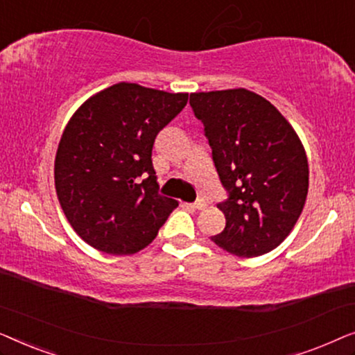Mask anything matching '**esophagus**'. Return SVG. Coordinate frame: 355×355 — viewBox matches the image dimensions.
Returning a JSON list of instances; mask_svg holds the SVG:
<instances>
[{
	"label": "esophagus",
	"mask_w": 355,
	"mask_h": 355,
	"mask_svg": "<svg viewBox=\"0 0 355 355\" xmlns=\"http://www.w3.org/2000/svg\"><path fill=\"white\" fill-rule=\"evenodd\" d=\"M205 207H207V202L202 200V198H200V200L192 203V208H196V210H203Z\"/></svg>",
	"instance_id": "obj_1"
}]
</instances>
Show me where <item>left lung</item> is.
<instances>
[{"label":"left lung","instance_id":"1","mask_svg":"<svg viewBox=\"0 0 355 355\" xmlns=\"http://www.w3.org/2000/svg\"><path fill=\"white\" fill-rule=\"evenodd\" d=\"M227 198L218 203L226 227L211 241L232 255L268 254L304 210L309 163L283 114L245 89L191 94Z\"/></svg>","mask_w":355,"mask_h":355}]
</instances>
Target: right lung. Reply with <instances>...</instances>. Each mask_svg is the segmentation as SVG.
Instances as JSON below:
<instances>
[{"label":"right lung","instance_id":"1","mask_svg":"<svg viewBox=\"0 0 355 355\" xmlns=\"http://www.w3.org/2000/svg\"><path fill=\"white\" fill-rule=\"evenodd\" d=\"M187 94L111 85L67 123L55 159V186L67 221L87 244L113 255L147 247L178 207L158 193L152 150Z\"/></svg>","mask_w":355,"mask_h":355}]
</instances>
